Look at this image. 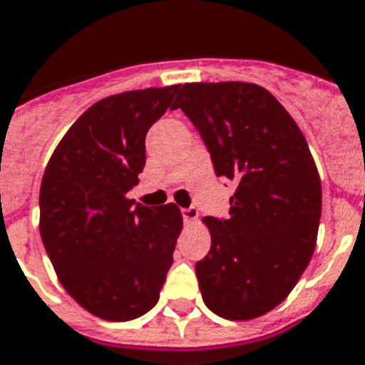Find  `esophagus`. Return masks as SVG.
Instances as JSON below:
<instances>
[{"label":"esophagus","mask_w":365,"mask_h":365,"mask_svg":"<svg viewBox=\"0 0 365 365\" xmlns=\"http://www.w3.org/2000/svg\"><path fill=\"white\" fill-rule=\"evenodd\" d=\"M180 212H182V218H185V222H186V224L196 222L197 217H200V212H197L196 207H188V209H180Z\"/></svg>","instance_id":"obj_1"}]
</instances>
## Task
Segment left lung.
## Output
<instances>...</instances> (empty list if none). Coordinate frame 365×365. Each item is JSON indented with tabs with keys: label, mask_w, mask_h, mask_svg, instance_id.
<instances>
[{
	"label": "left lung",
	"mask_w": 365,
	"mask_h": 365,
	"mask_svg": "<svg viewBox=\"0 0 365 365\" xmlns=\"http://www.w3.org/2000/svg\"><path fill=\"white\" fill-rule=\"evenodd\" d=\"M173 107L201 133L215 173L235 182L230 217L203 218L201 298L222 319H258L292 292L317 245L322 186L307 141L258 84L188 83Z\"/></svg>",
	"instance_id": "obj_1"
}]
</instances>
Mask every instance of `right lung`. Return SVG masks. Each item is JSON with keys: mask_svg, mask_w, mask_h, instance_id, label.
<instances>
[{"mask_svg": "<svg viewBox=\"0 0 365 365\" xmlns=\"http://www.w3.org/2000/svg\"><path fill=\"white\" fill-rule=\"evenodd\" d=\"M179 84L109 96L78 116L54 148L39 192V230L58 279L98 319L126 322L158 303L182 230L175 203L128 197L145 168L148 128Z\"/></svg>", "mask_w": 365, "mask_h": 365, "instance_id": "add662e5", "label": "right lung"}]
</instances>
